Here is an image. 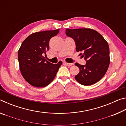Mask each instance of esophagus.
Returning a JSON list of instances; mask_svg holds the SVG:
<instances>
[{"label": "esophagus", "mask_w": 126, "mask_h": 126, "mask_svg": "<svg viewBox=\"0 0 126 126\" xmlns=\"http://www.w3.org/2000/svg\"><path fill=\"white\" fill-rule=\"evenodd\" d=\"M64 64H65L66 65L68 66V67H70V66H72L73 65V63H67V62H64Z\"/></svg>", "instance_id": "1"}]
</instances>
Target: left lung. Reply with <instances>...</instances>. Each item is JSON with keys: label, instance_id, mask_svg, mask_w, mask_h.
<instances>
[{"label": "left lung", "instance_id": "1", "mask_svg": "<svg viewBox=\"0 0 126 126\" xmlns=\"http://www.w3.org/2000/svg\"><path fill=\"white\" fill-rule=\"evenodd\" d=\"M65 34L74 39L76 51H82V56L86 61V65L75 63L79 68V73L75 76L76 80L84 86H90L98 82L106 74L110 65L108 43L101 34L92 29L67 28Z\"/></svg>", "mask_w": 126, "mask_h": 126}]
</instances>
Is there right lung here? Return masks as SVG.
<instances>
[{
    "instance_id": "1",
    "label": "right lung",
    "mask_w": 126,
    "mask_h": 126,
    "mask_svg": "<svg viewBox=\"0 0 126 126\" xmlns=\"http://www.w3.org/2000/svg\"><path fill=\"white\" fill-rule=\"evenodd\" d=\"M59 29L34 33L23 42L18 50V58L22 75L25 80L35 87H44L56 76L61 61L53 64L44 55L49 50V42L58 34Z\"/></svg>"
}]
</instances>
